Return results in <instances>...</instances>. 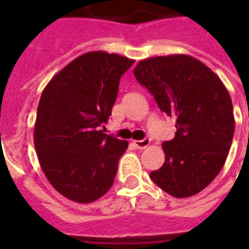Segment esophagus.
<instances>
[{
	"label": "esophagus",
	"instance_id": "obj_1",
	"mask_svg": "<svg viewBox=\"0 0 249 249\" xmlns=\"http://www.w3.org/2000/svg\"><path fill=\"white\" fill-rule=\"evenodd\" d=\"M150 142H151L150 138H144V140H141V141H133L134 146H136L137 148H140V150H143V148L147 147L148 144H150Z\"/></svg>",
	"mask_w": 249,
	"mask_h": 249
}]
</instances>
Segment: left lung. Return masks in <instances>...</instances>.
<instances>
[{
  "label": "left lung",
  "instance_id": "1",
  "mask_svg": "<svg viewBox=\"0 0 249 249\" xmlns=\"http://www.w3.org/2000/svg\"><path fill=\"white\" fill-rule=\"evenodd\" d=\"M133 73L177 129L163 143L165 163L150 177L174 197L200 193L222 169L234 137L228 89L211 68L185 54L141 60Z\"/></svg>",
  "mask_w": 249,
  "mask_h": 249
}]
</instances>
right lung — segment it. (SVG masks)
I'll return each instance as SVG.
<instances>
[{"label":"right lung","instance_id":"obj_1","mask_svg":"<svg viewBox=\"0 0 249 249\" xmlns=\"http://www.w3.org/2000/svg\"><path fill=\"white\" fill-rule=\"evenodd\" d=\"M134 60L106 52L80 55L41 94L35 147L52 186L70 200L91 203L113 183L128 142L105 134L121 76Z\"/></svg>","mask_w":249,"mask_h":249}]
</instances>
